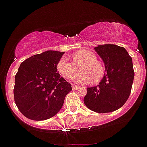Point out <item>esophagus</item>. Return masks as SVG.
<instances>
[{
	"mask_svg": "<svg viewBox=\"0 0 147 147\" xmlns=\"http://www.w3.org/2000/svg\"><path fill=\"white\" fill-rule=\"evenodd\" d=\"M79 88L80 87L78 86H76V85H72V89H74V90H78Z\"/></svg>",
	"mask_w": 147,
	"mask_h": 147,
	"instance_id": "1",
	"label": "esophagus"
}]
</instances>
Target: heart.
Instances as JSON below:
<instances>
[{"label":"heart","instance_id":"obj_1","mask_svg":"<svg viewBox=\"0 0 147 147\" xmlns=\"http://www.w3.org/2000/svg\"><path fill=\"white\" fill-rule=\"evenodd\" d=\"M73 62L69 61L63 56L58 61L57 69L65 78H69L80 67L81 72L75 74L72 80L78 84H87L90 81L96 84L102 79L104 75V67L97 60V57L91 51L81 49L72 55Z\"/></svg>","mask_w":147,"mask_h":147}]
</instances>
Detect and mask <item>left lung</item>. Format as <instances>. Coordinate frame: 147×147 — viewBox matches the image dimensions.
<instances>
[{
	"mask_svg": "<svg viewBox=\"0 0 147 147\" xmlns=\"http://www.w3.org/2000/svg\"><path fill=\"white\" fill-rule=\"evenodd\" d=\"M95 50L105 66L104 78L98 86L88 87L84 102L89 109L107 113L121 108L128 99L134 80L132 58L123 47L98 45Z\"/></svg>",
	"mask_w": 147,
	"mask_h": 147,
	"instance_id": "obj_1",
	"label": "left lung"
}]
</instances>
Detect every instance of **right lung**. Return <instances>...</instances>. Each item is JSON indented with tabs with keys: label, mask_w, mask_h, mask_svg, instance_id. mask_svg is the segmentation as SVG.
<instances>
[{
	"label": "right lung",
	"mask_w": 147,
	"mask_h": 147,
	"mask_svg": "<svg viewBox=\"0 0 147 147\" xmlns=\"http://www.w3.org/2000/svg\"><path fill=\"white\" fill-rule=\"evenodd\" d=\"M63 54L46 51L20 63L15 75L14 98L20 112L29 119L44 121L55 115L72 90V85L57 69Z\"/></svg>",
	"instance_id": "1"
}]
</instances>
